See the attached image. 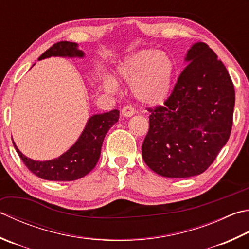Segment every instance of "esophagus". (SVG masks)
<instances>
[{
	"label": "esophagus",
	"instance_id": "1",
	"mask_svg": "<svg viewBox=\"0 0 249 249\" xmlns=\"http://www.w3.org/2000/svg\"><path fill=\"white\" fill-rule=\"evenodd\" d=\"M135 113H136V109L131 105L125 106L124 108L122 109V114L126 116V118H130V116H133Z\"/></svg>",
	"mask_w": 249,
	"mask_h": 249
}]
</instances>
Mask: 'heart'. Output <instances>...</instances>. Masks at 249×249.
<instances>
[{
    "label": "heart",
    "instance_id": "heart-1",
    "mask_svg": "<svg viewBox=\"0 0 249 249\" xmlns=\"http://www.w3.org/2000/svg\"><path fill=\"white\" fill-rule=\"evenodd\" d=\"M119 76L134 84V94L145 105H160L167 99L172 90L174 63L169 57L155 51H142L128 57L119 67ZM108 90H114V81L105 83Z\"/></svg>",
    "mask_w": 249,
    "mask_h": 249
}]
</instances>
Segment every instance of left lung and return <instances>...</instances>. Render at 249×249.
I'll return each instance as SVG.
<instances>
[{"label": "left lung", "mask_w": 249, "mask_h": 249, "mask_svg": "<svg viewBox=\"0 0 249 249\" xmlns=\"http://www.w3.org/2000/svg\"><path fill=\"white\" fill-rule=\"evenodd\" d=\"M189 62L163 106L147 108L144 163L160 176L187 178L205 172L230 137L235 92L223 63L207 44L189 50Z\"/></svg>", "instance_id": "obj_1"}]
</instances>
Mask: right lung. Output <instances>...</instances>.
I'll return each mask as SVG.
<instances>
[{
  "label": "right lung",
  "mask_w": 249,
  "mask_h": 249,
  "mask_svg": "<svg viewBox=\"0 0 249 249\" xmlns=\"http://www.w3.org/2000/svg\"><path fill=\"white\" fill-rule=\"evenodd\" d=\"M51 56L83 57L84 53L77 50L75 43L61 41L55 43L44 52L38 59ZM118 120V110L91 116L80 138L66 153L59 158L45 162L28 159L18 150L14 141L13 143L23 164L36 176L52 181H72L84 177L96 166L106 134Z\"/></svg>",
  "instance_id": "add662e5"
}]
</instances>
